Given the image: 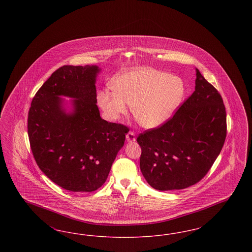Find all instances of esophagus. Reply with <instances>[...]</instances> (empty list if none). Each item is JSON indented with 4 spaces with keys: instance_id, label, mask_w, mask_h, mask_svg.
<instances>
[{
    "instance_id": "1",
    "label": "esophagus",
    "mask_w": 252,
    "mask_h": 252,
    "mask_svg": "<svg viewBox=\"0 0 252 252\" xmlns=\"http://www.w3.org/2000/svg\"><path fill=\"white\" fill-rule=\"evenodd\" d=\"M126 141L128 143H133L136 141V137H135V133L133 131H129L126 134Z\"/></svg>"
}]
</instances>
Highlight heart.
<instances>
[{"label": "heart", "instance_id": "1", "mask_svg": "<svg viewBox=\"0 0 252 252\" xmlns=\"http://www.w3.org/2000/svg\"><path fill=\"white\" fill-rule=\"evenodd\" d=\"M112 91L98 93L97 101L108 120L132 114L144 128L153 129L167 122L185 94L183 81L167 72L140 68L123 72L111 83Z\"/></svg>", "mask_w": 252, "mask_h": 252}]
</instances>
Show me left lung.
I'll list each match as a JSON object with an SVG mask.
<instances>
[{
  "mask_svg": "<svg viewBox=\"0 0 252 252\" xmlns=\"http://www.w3.org/2000/svg\"><path fill=\"white\" fill-rule=\"evenodd\" d=\"M227 136L223 99L196 69L195 89L172 118L141 133L140 167L158 191L180 190L203 179Z\"/></svg>",
  "mask_w": 252,
  "mask_h": 252,
  "instance_id": "8db88e82",
  "label": "left lung"
}]
</instances>
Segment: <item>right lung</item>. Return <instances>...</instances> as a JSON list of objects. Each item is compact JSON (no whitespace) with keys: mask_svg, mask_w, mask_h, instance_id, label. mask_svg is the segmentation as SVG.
I'll list each match as a JSON object with an SVG mask.
<instances>
[{"mask_svg":"<svg viewBox=\"0 0 252 252\" xmlns=\"http://www.w3.org/2000/svg\"><path fill=\"white\" fill-rule=\"evenodd\" d=\"M95 65H64L34 96L28 137L36 164L72 192H94L107 180L128 128L102 119L96 105ZM61 95L73 98L67 113Z\"/></svg>","mask_w":252,"mask_h":252,"instance_id":"add662e5","label":"right lung"}]
</instances>
